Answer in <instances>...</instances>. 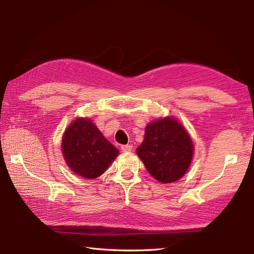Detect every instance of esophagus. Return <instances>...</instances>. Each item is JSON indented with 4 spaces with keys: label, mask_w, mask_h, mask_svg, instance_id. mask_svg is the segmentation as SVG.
I'll return each instance as SVG.
<instances>
[{
    "label": "esophagus",
    "mask_w": 254,
    "mask_h": 254,
    "mask_svg": "<svg viewBox=\"0 0 254 254\" xmlns=\"http://www.w3.org/2000/svg\"><path fill=\"white\" fill-rule=\"evenodd\" d=\"M132 145H122L121 146V150L123 153H128V152H131L132 150Z\"/></svg>",
    "instance_id": "obj_1"
}]
</instances>
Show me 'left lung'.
Segmentation results:
<instances>
[{"label":"left lung","instance_id":"left-lung-1","mask_svg":"<svg viewBox=\"0 0 254 254\" xmlns=\"http://www.w3.org/2000/svg\"><path fill=\"white\" fill-rule=\"evenodd\" d=\"M136 154L153 178L161 183L176 182L190 167L194 144L187 128L175 117L148 123Z\"/></svg>","mask_w":254,"mask_h":254}]
</instances>
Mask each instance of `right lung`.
Returning a JSON list of instances; mask_svg holds the SVG:
<instances>
[{"label": "right lung", "mask_w": 254, "mask_h": 254, "mask_svg": "<svg viewBox=\"0 0 254 254\" xmlns=\"http://www.w3.org/2000/svg\"><path fill=\"white\" fill-rule=\"evenodd\" d=\"M61 150L67 167L84 179H96L109 168L119 150L89 118H76L64 131Z\"/></svg>", "instance_id": "obj_1"}]
</instances>
